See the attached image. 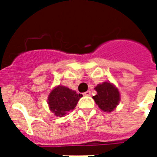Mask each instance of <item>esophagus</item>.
I'll return each instance as SVG.
<instances>
[{
	"label": "esophagus",
	"mask_w": 157,
	"mask_h": 157,
	"mask_svg": "<svg viewBox=\"0 0 157 157\" xmlns=\"http://www.w3.org/2000/svg\"><path fill=\"white\" fill-rule=\"evenodd\" d=\"M83 95L84 96H91V92L90 91H87V92H86L83 93Z\"/></svg>",
	"instance_id": "34e87169"
}]
</instances>
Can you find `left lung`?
<instances>
[{
    "mask_svg": "<svg viewBox=\"0 0 157 157\" xmlns=\"http://www.w3.org/2000/svg\"><path fill=\"white\" fill-rule=\"evenodd\" d=\"M97 95L93 96L96 103L104 112H112L118 105L120 101V94L118 89L115 86L105 82L102 84H98L95 87Z\"/></svg>",
    "mask_w": 157,
    "mask_h": 157,
    "instance_id": "1",
    "label": "left lung"
}]
</instances>
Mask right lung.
Wrapping results in <instances>:
<instances>
[{
	"label": "right lung",
	"instance_id": "add662e5",
	"mask_svg": "<svg viewBox=\"0 0 157 157\" xmlns=\"http://www.w3.org/2000/svg\"><path fill=\"white\" fill-rule=\"evenodd\" d=\"M82 94L68 88L65 86H58L52 90L48 97L49 109L55 115L63 117L75 109Z\"/></svg>",
	"mask_w": 157,
	"mask_h": 157
}]
</instances>
